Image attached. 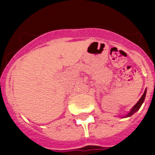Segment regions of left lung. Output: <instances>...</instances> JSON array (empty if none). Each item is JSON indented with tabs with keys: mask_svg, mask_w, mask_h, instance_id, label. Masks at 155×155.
Wrapping results in <instances>:
<instances>
[{
	"mask_svg": "<svg viewBox=\"0 0 155 155\" xmlns=\"http://www.w3.org/2000/svg\"><path fill=\"white\" fill-rule=\"evenodd\" d=\"M146 93H147V89H145L144 92H143V95L141 96V98H140V100L138 101L136 103V105H134V107L132 108V109H130V111L129 112V113H127V114L124 115L122 118H126V117H129V116H131L133 114H134V113H136V112H137L138 110L140 109V106L142 105V104H143V101H144L145 99V96H146Z\"/></svg>",
	"mask_w": 155,
	"mask_h": 155,
	"instance_id": "1",
	"label": "left lung"
}]
</instances>
